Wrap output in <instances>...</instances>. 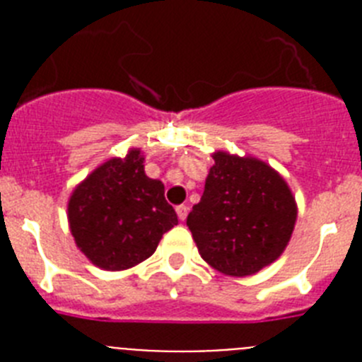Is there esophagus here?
Instances as JSON below:
<instances>
[{"label": "esophagus", "instance_id": "1", "mask_svg": "<svg viewBox=\"0 0 362 362\" xmlns=\"http://www.w3.org/2000/svg\"><path fill=\"white\" fill-rule=\"evenodd\" d=\"M175 212H177L179 219L185 221V219H187V216H188V206H187V204H179L177 209H175Z\"/></svg>", "mask_w": 362, "mask_h": 362}]
</instances>
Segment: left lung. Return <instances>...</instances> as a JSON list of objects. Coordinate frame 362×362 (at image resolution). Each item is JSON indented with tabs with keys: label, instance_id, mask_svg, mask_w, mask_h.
Listing matches in <instances>:
<instances>
[{
	"label": "left lung",
	"instance_id": "left-lung-1",
	"mask_svg": "<svg viewBox=\"0 0 362 362\" xmlns=\"http://www.w3.org/2000/svg\"><path fill=\"white\" fill-rule=\"evenodd\" d=\"M212 158L203 196L187 225L210 267L232 277L252 276L288 245L297 219L296 197L261 159L226 152Z\"/></svg>",
	"mask_w": 362,
	"mask_h": 362
}]
</instances>
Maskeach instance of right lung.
Instances as JSON below:
<instances>
[{
    "label": "right lung",
    "instance_id": "obj_1",
    "mask_svg": "<svg viewBox=\"0 0 362 362\" xmlns=\"http://www.w3.org/2000/svg\"><path fill=\"white\" fill-rule=\"evenodd\" d=\"M145 158L132 148L108 159L76 187L69 225L79 250L103 270H127L156 252L163 233L177 225L165 185L145 174Z\"/></svg>",
    "mask_w": 362,
    "mask_h": 362
}]
</instances>
